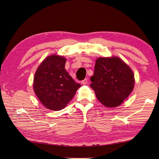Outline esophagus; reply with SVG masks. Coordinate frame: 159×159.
I'll return each mask as SVG.
<instances>
[{"mask_svg":"<svg viewBox=\"0 0 159 159\" xmlns=\"http://www.w3.org/2000/svg\"><path fill=\"white\" fill-rule=\"evenodd\" d=\"M88 83H89V81H88L87 79H84L83 80H82V84H86Z\"/></svg>","mask_w":159,"mask_h":159,"instance_id":"esophagus-1","label":"esophagus"}]
</instances>
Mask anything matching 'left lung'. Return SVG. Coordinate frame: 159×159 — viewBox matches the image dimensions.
<instances>
[{
    "label": "left lung",
    "instance_id": "1",
    "mask_svg": "<svg viewBox=\"0 0 159 159\" xmlns=\"http://www.w3.org/2000/svg\"><path fill=\"white\" fill-rule=\"evenodd\" d=\"M90 79V87L95 91L98 99L108 107L120 105L134 86L132 70L116 57L98 58Z\"/></svg>",
    "mask_w": 159,
    "mask_h": 159
}]
</instances>
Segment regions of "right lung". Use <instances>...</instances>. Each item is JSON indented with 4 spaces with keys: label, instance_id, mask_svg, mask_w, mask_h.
I'll list each match as a JSON object with an SVG mask.
<instances>
[{
    "label": "right lung",
    "instance_id": "add662e5",
    "mask_svg": "<svg viewBox=\"0 0 159 159\" xmlns=\"http://www.w3.org/2000/svg\"><path fill=\"white\" fill-rule=\"evenodd\" d=\"M66 58L62 56H48L40 65L34 75L35 94L44 106L53 111L66 107L81 86L66 71Z\"/></svg>",
    "mask_w": 159,
    "mask_h": 159
}]
</instances>
